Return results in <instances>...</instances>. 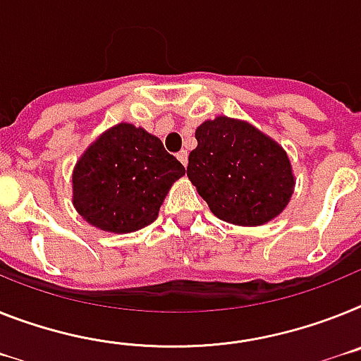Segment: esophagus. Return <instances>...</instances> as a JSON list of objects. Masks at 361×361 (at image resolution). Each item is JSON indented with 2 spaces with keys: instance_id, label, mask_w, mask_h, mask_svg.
Wrapping results in <instances>:
<instances>
[{
  "instance_id": "1",
  "label": "esophagus",
  "mask_w": 361,
  "mask_h": 361,
  "mask_svg": "<svg viewBox=\"0 0 361 361\" xmlns=\"http://www.w3.org/2000/svg\"><path fill=\"white\" fill-rule=\"evenodd\" d=\"M178 159H180L181 165L187 166V163H189V154H187V150H180L178 152Z\"/></svg>"
}]
</instances>
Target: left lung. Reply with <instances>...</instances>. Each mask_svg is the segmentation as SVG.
<instances>
[{"mask_svg":"<svg viewBox=\"0 0 361 361\" xmlns=\"http://www.w3.org/2000/svg\"><path fill=\"white\" fill-rule=\"evenodd\" d=\"M196 141L187 176L218 218L262 226L286 207L295 185L292 165L268 135L242 121L216 117L200 124Z\"/></svg>","mask_w":361,"mask_h":361,"instance_id":"left-lung-1","label":"left lung"}]
</instances>
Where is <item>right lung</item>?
Returning a JSON list of instances; mask_svg holds the SVG:
<instances>
[{
    "instance_id": "add662e5",
    "label": "right lung",
    "mask_w": 361,
    "mask_h": 361,
    "mask_svg": "<svg viewBox=\"0 0 361 361\" xmlns=\"http://www.w3.org/2000/svg\"><path fill=\"white\" fill-rule=\"evenodd\" d=\"M185 169L157 137L121 123L97 139L73 172V204L92 226L132 233L154 222Z\"/></svg>"
}]
</instances>
